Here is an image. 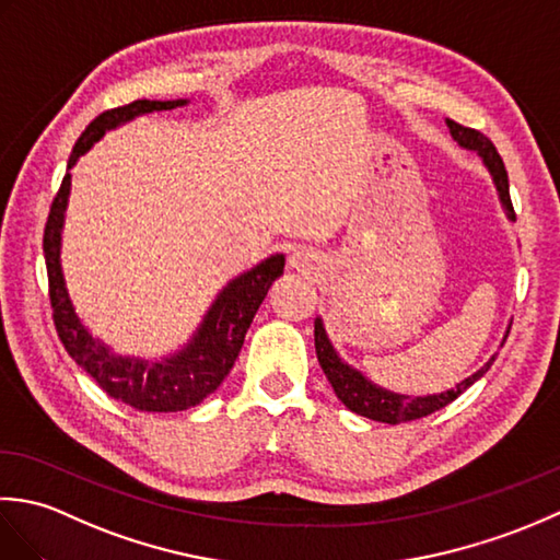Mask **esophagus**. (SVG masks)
<instances>
[{
	"label": "esophagus",
	"instance_id": "esophagus-1",
	"mask_svg": "<svg viewBox=\"0 0 560 560\" xmlns=\"http://www.w3.org/2000/svg\"><path fill=\"white\" fill-rule=\"evenodd\" d=\"M291 265H293V267H299V269L313 267V265H315V255L305 253V249H295V253L291 255Z\"/></svg>",
	"mask_w": 560,
	"mask_h": 560
}]
</instances>
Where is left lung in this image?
<instances>
[{
    "label": "left lung",
    "instance_id": "obj_1",
    "mask_svg": "<svg viewBox=\"0 0 560 560\" xmlns=\"http://www.w3.org/2000/svg\"><path fill=\"white\" fill-rule=\"evenodd\" d=\"M447 127L452 137L459 147L464 149H471L477 151L479 156L483 159L486 168L491 171L493 175V183L498 187V195H501L503 207L508 211V217L515 221V209H513V201H510V183H508V171H505V163L501 159V153L495 151L493 141L489 137H483L479 129H471V127H464L455 120H447ZM315 351H317V361L323 365V371L327 375V380L335 387L337 397L343 401V407L351 409L353 413H361L365 419H373V421H383V423H404V421H416V419H423V416L433 413L438 409L447 407L450 401H455L464 389L471 387L477 380L489 371L493 359L486 363L481 371L474 373L471 377L464 380L455 389H447L443 395H431V397H416L409 399L404 395H395V392H387L383 387H375L373 383H368V380L343 363L337 351L331 349V343L325 335V327L319 323V317L315 319Z\"/></svg>",
    "mask_w": 560,
    "mask_h": 560
}]
</instances>
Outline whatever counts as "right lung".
<instances>
[{"label": "right lung", "instance_id": "right-lung-1", "mask_svg": "<svg viewBox=\"0 0 560 560\" xmlns=\"http://www.w3.org/2000/svg\"><path fill=\"white\" fill-rule=\"evenodd\" d=\"M187 101H135L120 108L101 113L81 137L77 139L67 168L77 163L81 153H86L105 135L137 115L153 110H173ZM71 175L62 177L57 195L52 199L50 213H47L43 233V253L47 267V283H50V305L59 341L65 343L67 353L86 371L98 387L117 401H125L137 411H183L195 407L217 389L223 377L243 349L249 323L257 307L265 301L269 287L283 273V255H273L249 269L243 277L231 281L221 291L217 303L211 305L205 323L187 347L161 363H147L139 359L117 355L101 341L93 339L86 327L71 307L69 293L65 289L62 265H59V241H62V223L69 197Z\"/></svg>", "mask_w": 560, "mask_h": 560}]
</instances>
